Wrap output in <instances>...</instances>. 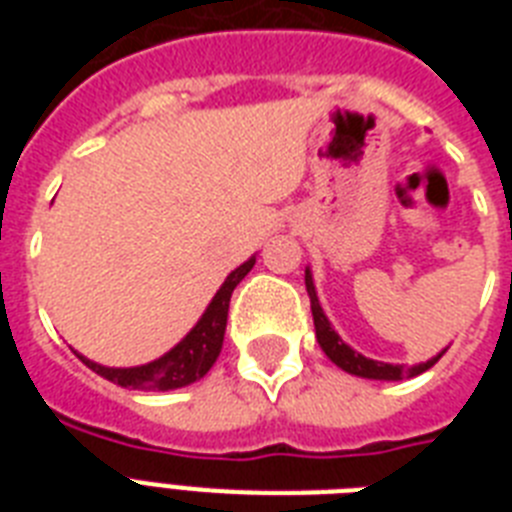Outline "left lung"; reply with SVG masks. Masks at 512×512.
I'll list each match as a JSON object with an SVG mask.
<instances>
[{"label":"left lung","mask_w":512,"mask_h":512,"mask_svg":"<svg viewBox=\"0 0 512 512\" xmlns=\"http://www.w3.org/2000/svg\"><path fill=\"white\" fill-rule=\"evenodd\" d=\"M305 289H308V297H311V313H313V327H316V340H319L321 350L327 353L342 372L356 374V377H366V380H404V377H417L425 369L436 364L438 358L444 356L446 350H441L438 356H433L425 364L417 366H404V364H385V361H374V358L361 356L358 350H353L350 345L342 342V337L337 335L329 319L321 311L319 297H316V287H313V276L311 271L305 268Z\"/></svg>","instance_id":"8db88e82"}]
</instances>
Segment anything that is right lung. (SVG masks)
Instances as JSON below:
<instances>
[{
    "mask_svg": "<svg viewBox=\"0 0 512 512\" xmlns=\"http://www.w3.org/2000/svg\"><path fill=\"white\" fill-rule=\"evenodd\" d=\"M255 265V257H249L247 263L239 265L236 271L228 273V279L223 281V287L217 289V295L212 297V303L207 305V311L196 321V327L177 342L170 353H164L162 358H156L151 364L130 366V369H116V366H100L90 358H84L82 353H76L84 366H90L92 372L106 377L114 385L130 390H175L185 388L191 382L201 380L204 374L212 369V364L220 356L225 337V324H228V305H231V295L236 284H239Z\"/></svg>",
    "mask_w": 512,
    "mask_h": 512,
    "instance_id": "obj_1",
    "label": "right lung"
}]
</instances>
